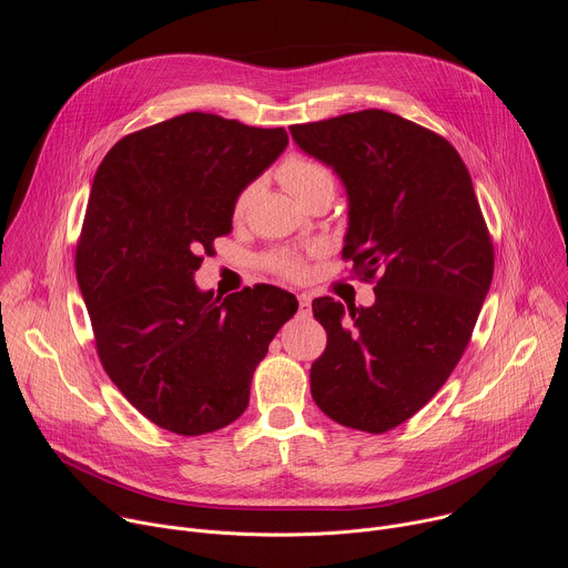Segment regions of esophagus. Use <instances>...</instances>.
I'll return each instance as SVG.
<instances>
[{
  "mask_svg": "<svg viewBox=\"0 0 568 568\" xmlns=\"http://www.w3.org/2000/svg\"><path fill=\"white\" fill-rule=\"evenodd\" d=\"M298 312L307 316L312 312V296L310 294H298Z\"/></svg>",
  "mask_w": 568,
  "mask_h": 568,
  "instance_id": "1",
  "label": "esophagus"
}]
</instances>
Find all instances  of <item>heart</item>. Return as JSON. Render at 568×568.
<instances>
[{
  "instance_id": "1",
  "label": "heart",
  "mask_w": 568,
  "mask_h": 568,
  "mask_svg": "<svg viewBox=\"0 0 568 568\" xmlns=\"http://www.w3.org/2000/svg\"><path fill=\"white\" fill-rule=\"evenodd\" d=\"M278 178L281 182L305 204L310 197H314L321 191H335V178L333 173L318 164L316 159H310L305 154H290L285 156V161L278 169ZM254 189L247 186L235 197V213L240 215L242 211L247 209L250 200H252ZM267 267L290 281H296L305 274V258L296 252H276L272 256H267Z\"/></svg>"
}]
</instances>
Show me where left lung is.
Here are the masks:
<instances>
[{"instance_id": "8db88e82", "label": "left lung", "mask_w": 568, "mask_h": 568, "mask_svg": "<svg viewBox=\"0 0 568 568\" xmlns=\"http://www.w3.org/2000/svg\"><path fill=\"white\" fill-rule=\"evenodd\" d=\"M348 193L342 256L375 281L371 307L312 301L328 346L310 368L316 407L384 434L418 414L463 357L495 272L471 178L440 134L384 110L290 128Z\"/></svg>"}]
</instances>
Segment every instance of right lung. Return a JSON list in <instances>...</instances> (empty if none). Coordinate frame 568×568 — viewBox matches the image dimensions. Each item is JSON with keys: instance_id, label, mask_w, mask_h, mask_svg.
Listing matches in <instances>:
<instances>
[{"instance_id": "1", "label": "right lung", "mask_w": 568, "mask_h": 568, "mask_svg": "<svg viewBox=\"0 0 568 568\" xmlns=\"http://www.w3.org/2000/svg\"><path fill=\"white\" fill-rule=\"evenodd\" d=\"M285 145L283 128L189 112L123 136L97 171L75 278L105 373L161 429L202 436L240 418L298 307L274 285L220 301L193 281L231 231L235 197Z\"/></svg>"}]
</instances>
